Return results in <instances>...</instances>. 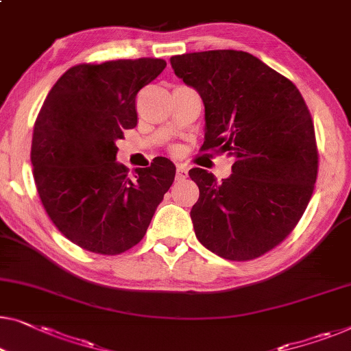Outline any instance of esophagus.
Returning <instances> with one entry per match:
<instances>
[{"label":"esophagus","mask_w":351,"mask_h":351,"mask_svg":"<svg viewBox=\"0 0 351 351\" xmlns=\"http://www.w3.org/2000/svg\"><path fill=\"white\" fill-rule=\"evenodd\" d=\"M188 176V167L185 165H179L177 166V172H176V180L177 182H182L185 180Z\"/></svg>","instance_id":"34e87169"}]
</instances>
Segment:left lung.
I'll return each instance as SVG.
<instances>
[{"instance_id":"left-lung-1","label":"left lung","mask_w":351,"mask_h":351,"mask_svg":"<svg viewBox=\"0 0 351 351\" xmlns=\"http://www.w3.org/2000/svg\"><path fill=\"white\" fill-rule=\"evenodd\" d=\"M176 75L204 103L201 150L234 158L218 182L190 169L199 199L190 212L195 234L212 253L247 261L278 245L301 220L318 172L312 117L291 80L241 50L171 58Z\"/></svg>"}]
</instances>
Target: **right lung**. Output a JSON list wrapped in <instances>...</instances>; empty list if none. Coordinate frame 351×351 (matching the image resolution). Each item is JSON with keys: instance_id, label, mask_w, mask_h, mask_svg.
I'll return each mask as SVG.
<instances>
[{"instance_id": "right-lung-1", "label": "right lung", "mask_w": 351, "mask_h": 351, "mask_svg": "<svg viewBox=\"0 0 351 351\" xmlns=\"http://www.w3.org/2000/svg\"><path fill=\"white\" fill-rule=\"evenodd\" d=\"M165 68L160 58L73 66L40 108L32 142L40 202L85 250L119 255L134 247L174 182L176 166L165 156L130 177L115 145L138 125V91Z\"/></svg>"}]
</instances>
